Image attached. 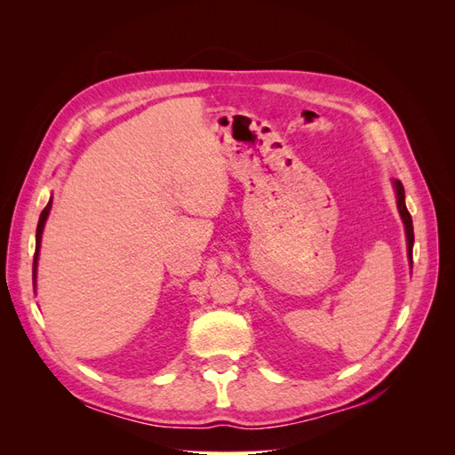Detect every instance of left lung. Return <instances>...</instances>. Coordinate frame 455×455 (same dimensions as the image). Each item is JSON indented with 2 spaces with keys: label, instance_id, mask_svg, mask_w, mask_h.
Segmentation results:
<instances>
[{
  "label": "left lung",
  "instance_id": "obj_1",
  "mask_svg": "<svg viewBox=\"0 0 455 455\" xmlns=\"http://www.w3.org/2000/svg\"><path fill=\"white\" fill-rule=\"evenodd\" d=\"M393 188H395V196H396V209L398 214L403 218L404 224V231H406V246H408V259L411 266V246H414V226H411V216L406 209V201H404V188L398 180H393Z\"/></svg>",
  "mask_w": 455,
  "mask_h": 455
}]
</instances>
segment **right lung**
Listing matches in <instances>:
<instances>
[{
	"instance_id": "obj_1",
	"label": "right lung",
	"mask_w": 455,
	"mask_h": 455,
	"mask_svg": "<svg viewBox=\"0 0 455 455\" xmlns=\"http://www.w3.org/2000/svg\"><path fill=\"white\" fill-rule=\"evenodd\" d=\"M51 204H52V197L49 199L47 206L39 214V222H37V229H36V254H34V284H36V273H37V259H39V249H41V235H44V228L51 212ZM36 288V286H34Z\"/></svg>"
}]
</instances>
